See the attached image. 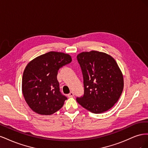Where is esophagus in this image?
Segmentation results:
<instances>
[{
    "mask_svg": "<svg viewBox=\"0 0 148 148\" xmlns=\"http://www.w3.org/2000/svg\"><path fill=\"white\" fill-rule=\"evenodd\" d=\"M73 96H74L73 92H70L68 95V97H73Z\"/></svg>",
    "mask_w": 148,
    "mask_h": 148,
    "instance_id": "esophagus-1",
    "label": "esophagus"
}]
</instances>
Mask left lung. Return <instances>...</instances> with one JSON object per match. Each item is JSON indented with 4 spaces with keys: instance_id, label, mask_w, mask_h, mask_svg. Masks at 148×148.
Returning a JSON list of instances; mask_svg holds the SVG:
<instances>
[{
    "instance_id": "obj_1",
    "label": "left lung",
    "mask_w": 148,
    "mask_h": 148,
    "mask_svg": "<svg viewBox=\"0 0 148 148\" xmlns=\"http://www.w3.org/2000/svg\"><path fill=\"white\" fill-rule=\"evenodd\" d=\"M83 77V96L77 101L94 114L108 110L118 101L123 89V78L110 56L96 51L77 56Z\"/></svg>"
}]
</instances>
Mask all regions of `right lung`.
Masks as SVG:
<instances>
[{
  "label": "right lung",
  "mask_w": 148,
  "mask_h": 148,
  "mask_svg": "<svg viewBox=\"0 0 148 148\" xmlns=\"http://www.w3.org/2000/svg\"><path fill=\"white\" fill-rule=\"evenodd\" d=\"M71 62L66 53L49 52L35 58L26 66L22 91L30 108L41 115H51L60 109L67 97L60 91L58 71Z\"/></svg>",
  "instance_id": "right-lung-1"
}]
</instances>
